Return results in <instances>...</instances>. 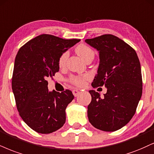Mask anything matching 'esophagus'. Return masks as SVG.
<instances>
[{
  "label": "esophagus",
  "mask_w": 154,
  "mask_h": 154,
  "mask_svg": "<svg viewBox=\"0 0 154 154\" xmlns=\"http://www.w3.org/2000/svg\"><path fill=\"white\" fill-rule=\"evenodd\" d=\"M79 93H80V91H79V90H77V89H74V90H73V94L74 95V96H77L79 94Z\"/></svg>",
  "instance_id": "esophagus-1"
}]
</instances>
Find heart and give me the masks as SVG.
Segmentation results:
<instances>
[{
    "instance_id": "obj_1",
    "label": "heart",
    "mask_w": 154,
    "mask_h": 154,
    "mask_svg": "<svg viewBox=\"0 0 154 154\" xmlns=\"http://www.w3.org/2000/svg\"><path fill=\"white\" fill-rule=\"evenodd\" d=\"M75 52L77 54L82 58L83 60H86L88 57L94 56V52L90 47L85 44H80L79 45L75 48ZM68 56V52H64L60 55V56L58 58V66L59 67H63L66 63V60H67ZM88 76L87 75H83V76H72L70 79V81L75 85L77 86H83L85 84V81L86 80Z\"/></svg>"
}]
</instances>
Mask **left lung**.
<instances>
[{
  "instance_id": "obj_1",
  "label": "left lung",
  "mask_w": 154,
  "mask_h": 154,
  "mask_svg": "<svg viewBox=\"0 0 154 154\" xmlns=\"http://www.w3.org/2000/svg\"><path fill=\"white\" fill-rule=\"evenodd\" d=\"M85 42L99 53V66L92 86L107 88L103 98L99 93L89 91L91 102L88 106V121L98 129L115 131L131 121L141 98L139 59L134 48L111 34Z\"/></svg>"
}]
</instances>
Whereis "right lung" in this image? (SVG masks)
<instances>
[{
	"label": "right lung",
	"mask_w": 154,
	"mask_h": 154,
	"mask_svg": "<svg viewBox=\"0 0 154 154\" xmlns=\"http://www.w3.org/2000/svg\"><path fill=\"white\" fill-rule=\"evenodd\" d=\"M80 41L42 34L16 55L12 89L17 109L24 122L39 134L56 131L66 122V109L74 96L69 90L48 91L46 79L59 71L60 55Z\"/></svg>",
	"instance_id": "1"
}]
</instances>
